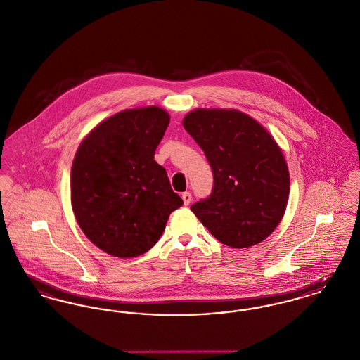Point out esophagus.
<instances>
[{"mask_svg": "<svg viewBox=\"0 0 360 360\" xmlns=\"http://www.w3.org/2000/svg\"><path fill=\"white\" fill-rule=\"evenodd\" d=\"M182 200H184V204L188 206L190 202H191V194L188 193V191H185L184 194H182Z\"/></svg>", "mask_w": 360, "mask_h": 360, "instance_id": "34e87169", "label": "esophagus"}]
</instances>
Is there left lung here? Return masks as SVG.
Masks as SVG:
<instances>
[{
	"label": "left lung",
	"mask_w": 360,
	"mask_h": 360,
	"mask_svg": "<svg viewBox=\"0 0 360 360\" xmlns=\"http://www.w3.org/2000/svg\"><path fill=\"white\" fill-rule=\"evenodd\" d=\"M213 172L210 195L190 206L225 245L247 248L281 223L289 201L290 176L273 136L236 109H195L184 119Z\"/></svg>",
	"instance_id": "8db88e82"
}]
</instances>
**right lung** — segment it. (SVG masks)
I'll return each instance as SVG.
<instances>
[{
  "instance_id": "add662e5",
  "label": "right lung",
  "mask_w": 360,
  "mask_h": 360,
  "mask_svg": "<svg viewBox=\"0 0 360 360\" xmlns=\"http://www.w3.org/2000/svg\"><path fill=\"white\" fill-rule=\"evenodd\" d=\"M169 122L158 106L122 110L100 122L77 150L71 206L86 238L112 257L147 252L184 204L154 160Z\"/></svg>"
}]
</instances>
